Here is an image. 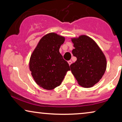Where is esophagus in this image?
Returning <instances> with one entry per match:
<instances>
[{"mask_svg": "<svg viewBox=\"0 0 122 122\" xmlns=\"http://www.w3.org/2000/svg\"><path fill=\"white\" fill-rule=\"evenodd\" d=\"M68 64H69V66H71V63H72V61H68Z\"/></svg>", "mask_w": 122, "mask_h": 122, "instance_id": "obj_1", "label": "esophagus"}]
</instances>
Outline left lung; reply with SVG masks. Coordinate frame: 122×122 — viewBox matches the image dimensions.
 Segmentation results:
<instances>
[{"label": "left lung", "instance_id": "8db88e82", "mask_svg": "<svg viewBox=\"0 0 122 122\" xmlns=\"http://www.w3.org/2000/svg\"><path fill=\"white\" fill-rule=\"evenodd\" d=\"M71 39L74 47L72 54L77 59L70 66L71 73L80 86L91 88L99 82L106 71V56L89 36L81 35Z\"/></svg>", "mask_w": 122, "mask_h": 122}]
</instances>
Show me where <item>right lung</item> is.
<instances>
[{
	"mask_svg": "<svg viewBox=\"0 0 122 122\" xmlns=\"http://www.w3.org/2000/svg\"><path fill=\"white\" fill-rule=\"evenodd\" d=\"M65 38L55 33L43 36L31 54L29 69L36 83L46 90L59 86L68 71L67 61L59 52Z\"/></svg>",
	"mask_w": 122,
	"mask_h": 122,
	"instance_id": "obj_1",
	"label": "right lung"
}]
</instances>
